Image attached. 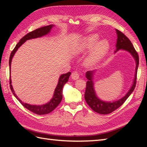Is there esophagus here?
Returning a JSON list of instances; mask_svg holds the SVG:
<instances>
[{"instance_id": "esophagus-1", "label": "esophagus", "mask_w": 147, "mask_h": 147, "mask_svg": "<svg viewBox=\"0 0 147 147\" xmlns=\"http://www.w3.org/2000/svg\"><path fill=\"white\" fill-rule=\"evenodd\" d=\"M80 78V74L76 71H74L71 74V78L73 80H78Z\"/></svg>"}]
</instances>
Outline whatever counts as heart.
Masks as SVG:
<instances>
[{"mask_svg":"<svg viewBox=\"0 0 147 147\" xmlns=\"http://www.w3.org/2000/svg\"><path fill=\"white\" fill-rule=\"evenodd\" d=\"M99 36L97 34L90 35L86 38L82 44L78 47L77 52H83L87 50L92 48V51L90 52L88 57H87L86 62L87 64H93L99 61L106 54L109 48V43L107 40H102L98 41Z\"/></svg>","mask_w":147,"mask_h":147,"instance_id":"heart-1","label":"heart"}]
</instances>
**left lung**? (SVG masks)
Masks as SVG:
<instances>
[{"instance_id": "8db88e82", "label": "left lung", "mask_w": 147, "mask_h": 147, "mask_svg": "<svg viewBox=\"0 0 147 147\" xmlns=\"http://www.w3.org/2000/svg\"><path fill=\"white\" fill-rule=\"evenodd\" d=\"M115 31H116L117 38L116 45H115L116 51H115V53L119 50H123V51L128 52L133 56L136 62L135 78L133 80L131 87L125 96H124L123 98L119 99L116 101L105 102L100 99L96 95L94 88V82H93V76L95 75L96 71H89L86 72L85 76L88 79V82H86L85 99L87 104L93 111L101 114H108L116 110L117 108L124 104V102L131 94L136 86L137 71H138V67L139 65V57L138 53L136 52V50L134 48L132 43L124 34L118 30H115Z\"/></svg>"}]
</instances>
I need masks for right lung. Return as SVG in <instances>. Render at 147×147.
Wrapping results in <instances>:
<instances>
[{
	"instance_id": "add662e5",
	"label": "right lung",
	"mask_w": 147,
	"mask_h": 147,
	"mask_svg": "<svg viewBox=\"0 0 147 147\" xmlns=\"http://www.w3.org/2000/svg\"><path fill=\"white\" fill-rule=\"evenodd\" d=\"M53 26H54L53 24H51V25L40 28L36 29L35 30L33 31L32 32H30L28 34H26L25 36H24L23 38L20 40V41L18 42V44L16 45L13 51H12L11 54L10 55V57H9V67H10V71H11V62H12V57H13V56L14 55L16 52L18 51V49L20 48V47L28 40L39 38V37H42L43 36L47 35V34L51 32V30ZM71 74V72H68L67 73L61 74V76L59 77L57 85L55 89L53 97L52 98L51 100H50V102L47 103L45 104L41 105H30L28 104H26V103H24L22 102L21 100L18 97V96L15 94V92L11 85V76H10V81H9V82H10V88L15 97L18 100L19 102H20L24 107L26 108L27 109H28L29 111H32V112H33V113H35L38 115H44V114H49L50 112H51L52 111H54V109L57 107L58 105L61 103L62 99V88H63V86L67 82Z\"/></svg>"
}]
</instances>
